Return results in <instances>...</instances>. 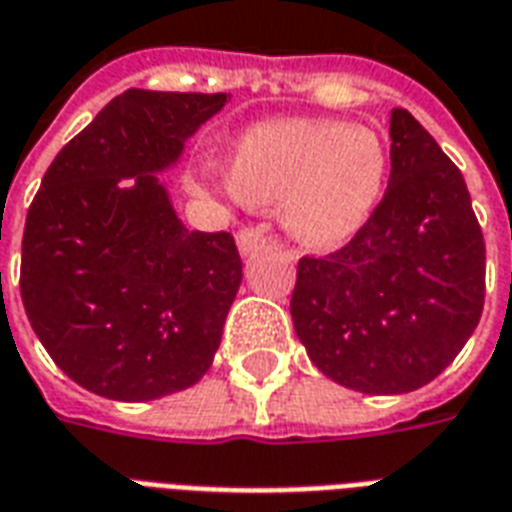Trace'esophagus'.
Masks as SVG:
<instances>
[{
    "instance_id": "34e87169",
    "label": "esophagus",
    "mask_w": 512,
    "mask_h": 512,
    "mask_svg": "<svg viewBox=\"0 0 512 512\" xmlns=\"http://www.w3.org/2000/svg\"><path fill=\"white\" fill-rule=\"evenodd\" d=\"M265 241H268V236H265V228H260V225L241 228L239 236H236V244H239L241 255H252V252H257L260 247H265Z\"/></svg>"
}]
</instances>
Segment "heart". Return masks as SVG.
<instances>
[{
  "label": "heart",
  "mask_w": 512,
  "mask_h": 512,
  "mask_svg": "<svg viewBox=\"0 0 512 512\" xmlns=\"http://www.w3.org/2000/svg\"><path fill=\"white\" fill-rule=\"evenodd\" d=\"M389 155L381 136L333 120L257 123L233 147L230 190L247 204H282L303 244L327 247L370 220L384 195Z\"/></svg>",
  "instance_id": "heart-1"
}]
</instances>
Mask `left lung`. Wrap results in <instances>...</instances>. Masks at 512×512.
<instances>
[{"mask_svg": "<svg viewBox=\"0 0 512 512\" xmlns=\"http://www.w3.org/2000/svg\"><path fill=\"white\" fill-rule=\"evenodd\" d=\"M389 136L381 204L346 247L300 257L290 300L308 360L362 395L438 378L486 298V244L462 171L408 109H392Z\"/></svg>", "mask_w": 512, "mask_h": 512, "instance_id": "8db88e82", "label": "left lung"}]
</instances>
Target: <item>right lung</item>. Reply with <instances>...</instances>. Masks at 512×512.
Masks as SVG:
<instances>
[{
  "instance_id": "right-lung-1",
  "label": "right lung",
  "mask_w": 512,
  "mask_h": 512,
  "mask_svg": "<svg viewBox=\"0 0 512 512\" xmlns=\"http://www.w3.org/2000/svg\"><path fill=\"white\" fill-rule=\"evenodd\" d=\"M225 101L120 93L64 144L31 201L23 308L53 362L93 395L158 400L212 368L241 284L239 249L225 230H187L155 174Z\"/></svg>"
}]
</instances>
